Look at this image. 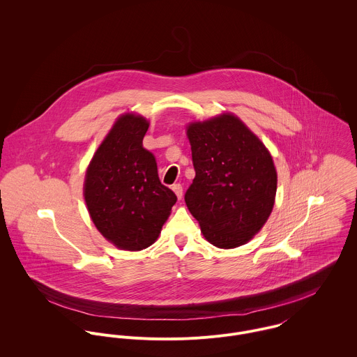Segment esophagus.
<instances>
[{
	"label": "esophagus",
	"mask_w": 357,
	"mask_h": 357,
	"mask_svg": "<svg viewBox=\"0 0 357 357\" xmlns=\"http://www.w3.org/2000/svg\"><path fill=\"white\" fill-rule=\"evenodd\" d=\"M172 190L174 191V194L177 195L178 199L183 198V185H181V184H173V185H172Z\"/></svg>",
	"instance_id": "1"
}]
</instances>
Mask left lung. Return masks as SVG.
<instances>
[{
    "instance_id": "left-lung-1",
    "label": "left lung",
    "mask_w": 357,
    "mask_h": 357,
    "mask_svg": "<svg viewBox=\"0 0 357 357\" xmlns=\"http://www.w3.org/2000/svg\"><path fill=\"white\" fill-rule=\"evenodd\" d=\"M195 178L185 204L206 241L220 249L248 243L275 204L278 174L262 142L235 115L187 128Z\"/></svg>"
}]
</instances>
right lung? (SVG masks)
Segmentation results:
<instances>
[{
  "label": "right lung",
  "instance_id": "obj_1",
  "mask_svg": "<svg viewBox=\"0 0 357 357\" xmlns=\"http://www.w3.org/2000/svg\"><path fill=\"white\" fill-rule=\"evenodd\" d=\"M149 121L123 114L93 155L84 184L91 218L118 249L137 252L158 239L177 197L158 177L153 153L143 147Z\"/></svg>",
  "mask_w": 357,
  "mask_h": 357
}]
</instances>
